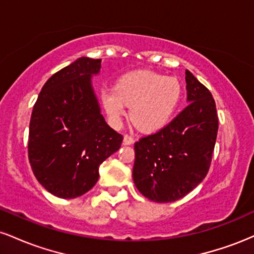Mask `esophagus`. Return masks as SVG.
<instances>
[{
    "instance_id": "1",
    "label": "esophagus",
    "mask_w": 254,
    "mask_h": 254,
    "mask_svg": "<svg viewBox=\"0 0 254 254\" xmlns=\"http://www.w3.org/2000/svg\"><path fill=\"white\" fill-rule=\"evenodd\" d=\"M123 142H124V144L130 145V144H132L133 142H135V139H133L132 136H130V135H124Z\"/></svg>"
}]
</instances>
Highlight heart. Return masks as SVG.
I'll return each instance as SVG.
<instances>
[{"instance_id": "1", "label": "heart", "mask_w": 254, "mask_h": 254, "mask_svg": "<svg viewBox=\"0 0 254 254\" xmlns=\"http://www.w3.org/2000/svg\"><path fill=\"white\" fill-rule=\"evenodd\" d=\"M182 83L176 77L150 70L127 72L116 83L115 89L101 94L110 122L119 127L130 107L133 124L144 132L161 130L173 119L182 100Z\"/></svg>"}]
</instances>
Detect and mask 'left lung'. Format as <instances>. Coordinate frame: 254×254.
<instances>
[{"instance_id": "left-lung-1", "label": "left lung", "mask_w": 254, "mask_h": 254, "mask_svg": "<svg viewBox=\"0 0 254 254\" xmlns=\"http://www.w3.org/2000/svg\"><path fill=\"white\" fill-rule=\"evenodd\" d=\"M185 75L190 104L165 127L135 143L133 183L144 197L156 203L180 199L202 183L216 143L214 98L190 71Z\"/></svg>"}]
</instances>
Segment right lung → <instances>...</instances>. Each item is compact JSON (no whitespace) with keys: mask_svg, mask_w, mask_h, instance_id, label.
<instances>
[{"mask_svg":"<svg viewBox=\"0 0 254 254\" xmlns=\"http://www.w3.org/2000/svg\"><path fill=\"white\" fill-rule=\"evenodd\" d=\"M101 60L81 57L44 84L32 111L28 160L54 196L76 198L99 179V166L121 148L123 136L107 125L90 86Z\"/></svg>","mask_w":254,"mask_h":254,"instance_id":"add662e5","label":"right lung"}]
</instances>
